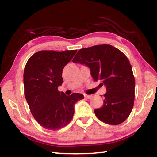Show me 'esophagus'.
Here are the masks:
<instances>
[{
    "label": "esophagus",
    "instance_id": "1",
    "mask_svg": "<svg viewBox=\"0 0 157 157\" xmlns=\"http://www.w3.org/2000/svg\"><path fill=\"white\" fill-rule=\"evenodd\" d=\"M84 97L87 98V99H90V98H92V95H84Z\"/></svg>",
    "mask_w": 157,
    "mask_h": 157
}]
</instances>
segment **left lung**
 I'll list each match as a JSON object with an SVG mask.
<instances>
[{
    "label": "left lung",
    "mask_w": 157,
    "mask_h": 157,
    "mask_svg": "<svg viewBox=\"0 0 157 157\" xmlns=\"http://www.w3.org/2000/svg\"><path fill=\"white\" fill-rule=\"evenodd\" d=\"M73 62L88 66L94 80L106 87L102 107L94 110L97 118L113 125L125 121L134 106L135 79L124 53L111 45H97L79 50Z\"/></svg>",
    "instance_id": "8db88e82"
}]
</instances>
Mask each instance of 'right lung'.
Returning <instances> with one entry per match:
<instances>
[{"mask_svg":"<svg viewBox=\"0 0 157 157\" xmlns=\"http://www.w3.org/2000/svg\"><path fill=\"white\" fill-rule=\"evenodd\" d=\"M77 50H41L30 57L23 74L24 94L34 119L44 128L57 130L72 120L74 105L84 95L73 93L66 95L58 91L63 83L62 71Z\"/></svg>","mask_w":157,"mask_h":157,"instance_id":"right-lung-1","label":"right lung"}]
</instances>
